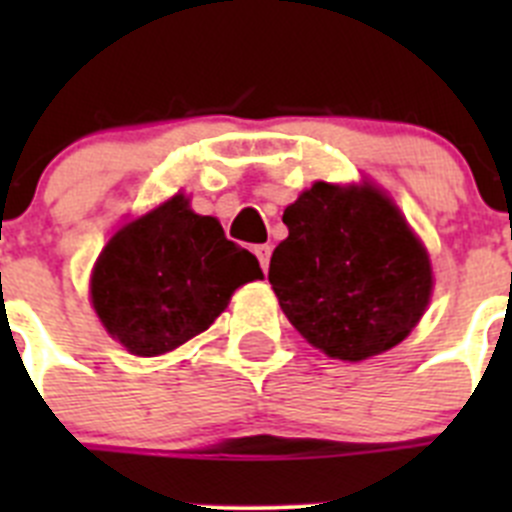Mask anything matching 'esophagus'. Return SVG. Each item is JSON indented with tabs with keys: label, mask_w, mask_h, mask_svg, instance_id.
Here are the masks:
<instances>
[{
	"label": "esophagus",
	"mask_w": 512,
	"mask_h": 512,
	"mask_svg": "<svg viewBox=\"0 0 512 512\" xmlns=\"http://www.w3.org/2000/svg\"><path fill=\"white\" fill-rule=\"evenodd\" d=\"M253 253H256V259H259L261 269H269V259H271V246L269 243H264V246H256L253 248Z\"/></svg>",
	"instance_id": "1"
}]
</instances>
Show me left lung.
<instances>
[{
	"instance_id": "8db88e82",
	"label": "left lung",
	"mask_w": 512,
	"mask_h": 512,
	"mask_svg": "<svg viewBox=\"0 0 512 512\" xmlns=\"http://www.w3.org/2000/svg\"><path fill=\"white\" fill-rule=\"evenodd\" d=\"M269 282L312 346L361 361L397 346L431 300V261L390 197L318 182L284 210Z\"/></svg>"
}]
</instances>
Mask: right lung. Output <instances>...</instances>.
<instances>
[{
	"mask_svg": "<svg viewBox=\"0 0 512 512\" xmlns=\"http://www.w3.org/2000/svg\"><path fill=\"white\" fill-rule=\"evenodd\" d=\"M253 253L182 194L112 235L92 271V305L135 356H158L210 328L241 284L261 279Z\"/></svg>",
	"mask_w": 512,
	"mask_h": 512,
	"instance_id": "add662e5",
	"label": "right lung"
}]
</instances>
